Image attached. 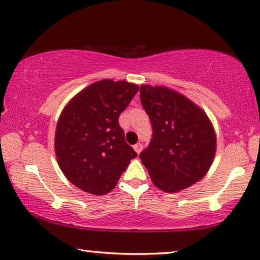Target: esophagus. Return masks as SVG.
Here are the masks:
<instances>
[{
	"label": "esophagus",
	"instance_id": "obj_1",
	"mask_svg": "<svg viewBox=\"0 0 260 260\" xmlns=\"http://www.w3.org/2000/svg\"><path fill=\"white\" fill-rule=\"evenodd\" d=\"M133 148H134V150H135V152L139 154V153L141 152V151H142V144H141V143H136V144L133 146Z\"/></svg>",
	"mask_w": 260,
	"mask_h": 260
}]
</instances>
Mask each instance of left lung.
Returning a JSON list of instances; mask_svg holds the SVG:
<instances>
[{
  "mask_svg": "<svg viewBox=\"0 0 260 260\" xmlns=\"http://www.w3.org/2000/svg\"><path fill=\"white\" fill-rule=\"evenodd\" d=\"M140 96L153 131L140 158L154 185L175 193L199 182L216 152L208 116L183 94L165 86L142 85Z\"/></svg>",
  "mask_w": 260,
  "mask_h": 260,
  "instance_id": "1",
  "label": "left lung"
}]
</instances>
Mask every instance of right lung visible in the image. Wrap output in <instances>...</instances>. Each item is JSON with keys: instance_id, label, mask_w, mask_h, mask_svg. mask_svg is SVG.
I'll use <instances>...</instances> for the list:
<instances>
[{"instance_id": "right-lung-1", "label": "right lung", "mask_w": 260, "mask_h": 260, "mask_svg": "<svg viewBox=\"0 0 260 260\" xmlns=\"http://www.w3.org/2000/svg\"><path fill=\"white\" fill-rule=\"evenodd\" d=\"M139 91L125 81L103 79L76 94L61 112L54 148L59 167L75 186L109 193L138 153L125 142L119 116Z\"/></svg>"}]
</instances>
